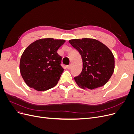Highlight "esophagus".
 Segmentation results:
<instances>
[{
	"label": "esophagus",
	"mask_w": 134,
	"mask_h": 134,
	"mask_svg": "<svg viewBox=\"0 0 134 134\" xmlns=\"http://www.w3.org/2000/svg\"><path fill=\"white\" fill-rule=\"evenodd\" d=\"M66 67L68 69H69L71 68V65H66Z\"/></svg>",
	"instance_id": "1"
}]
</instances>
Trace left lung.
I'll return each instance as SVG.
<instances>
[{"label": "left lung", "mask_w": 134, "mask_h": 134, "mask_svg": "<svg viewBox=\"0 0 134 134\" xmlns=\"http://www.w3.org/2000/svg\"><path fill=\"white\" fill-rule=\"evenodd\" d=\"M69 42L82 56V71L74 77L78 86L93 90L106 84L115 69V58L111 50L93 38L73 39Z\"/></svg>", "instance_id": "obj_1"}]
</instances>
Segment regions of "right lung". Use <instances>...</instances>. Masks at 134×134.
Masks as SVG:
<instances>
[{
	"label": "right lung",
	"instance_id": "right-lung-1",
	"mask_svg": "<svg viewBox=\"0 0 134 134\" xmlns=\"http://www.w3.org/2000/svg\"><path fill=\"white\" fill-rule=\"evenodd\" d=\"M64 40L47 38L37 40L28 46L20 60L19 69L28 87L44 91L57 84L64 69L62 58L57 52Z\"/></svg>",
	"mask_w": 134,
	"mask_h": 134
}]
</instances>
